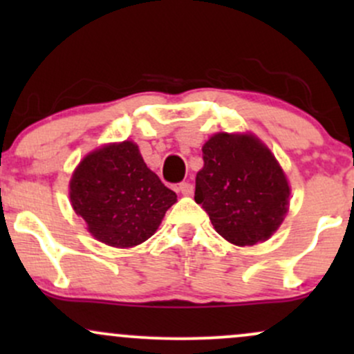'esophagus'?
Instances as JSON below:
<instances>
[{
  "instance_id": "esophagus-1",
  "label": "esophagus",
  "mask_w": 354,
  "mask_h": 354,
  "mask_svg": "<svg viewBox=\"0 0 354 354\" xmlns=\"http://www.w3.org/2000/svg\"><path fill=\"white\" fill-rule=\"evenodd\" d=\"M178 191H180L181 194H185V196H191V194H193V185H191L189 181H183L180 183V186H178Z\"/></svg>"
}]
</instances>
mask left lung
<instances>
[{
    "label": "left lung",
    "instance_id": "8db88e82",
    "mask_svg": "<svg viewBox=\"0 0 354 354\" xmlns=\"http://www.w3.org/2000/svg\"><path fill=\"white\" fill-rule=\"evenodd\" d=\"M194 201L223 238L236 246L266 241L283 223L290 186L258 138L218 133L203 146Z\"/></svg>",
    "mask_w": 354,
    "mask_h": 354
}]
</instances>
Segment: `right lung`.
Segmentation results:
<instances>
[{
    "label": "right lung",
    "instance_id": "right-lung-1",
    "mask_svg": "<svg viewBox=\"0 0 354 354\" xmlns=\"http://www.w3.org/2000/svg\"><path fill=\"white\" fill-rule=\"evenodd\" d=\"M73 209L101 243L136 246L160 226L176 193L146 166L131 141L89 153L70 181Z\"/></svg>",
    "mask_w": 354,
    "mask_h": 354
}]
</instances>
